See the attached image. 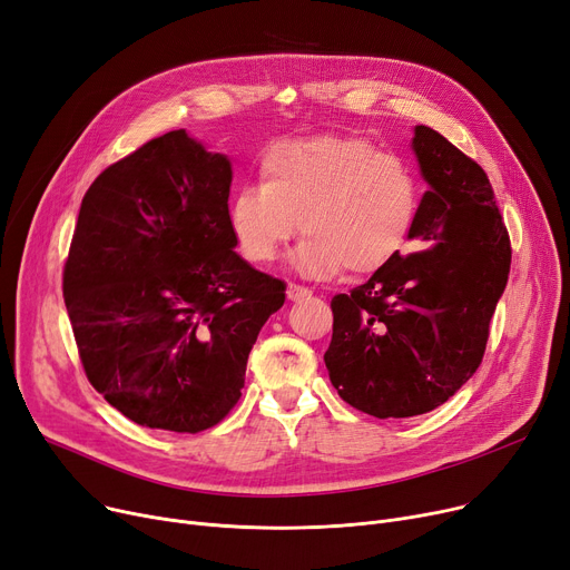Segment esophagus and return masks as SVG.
Listing matches in <instances>:
<instances>
[{
	"label": "esophagus",
	"mask_w": 570,
	"mask_h": 570,
	"mask_svg": "<svg viewBox=\"0 0 570 570\" xmlns=\"http://www.w3.org/2000/svg\"><path fill=\"white\" fill-rule=\"evenodd\" d=\"M286 295H288V301L301 303V301H307V297L312 295V291L307 286H301V284H288Z\"/></svg>",
	"instance_id": "34e87169"
}]
</instances>
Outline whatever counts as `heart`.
I'll use <instances>...</instances> for the list:
<instances>
[{
  "mask_svg": "<svg viewBox=\"0 0 570 570\" xmlns=\"http://www.w3.org/2000/svg\"><path fill=\"white\" fill-rule=\"evenodd\" d=\"M423 189L413 166L365 138L284 140L261 159V183L239 187L228 226L249 263H269L301 230L295 265L312 277L346 267L370 275L406 247Z\"/></svg>",
  "mask_w": 570,
  "mask_h": 570,
  "instance_id": "heart-1",
  "label": "heart"
}]
</instances>
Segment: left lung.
Returning <instances> with one entry per match:
<instances>
[{"label": "left lung", "mask_w": 570, "mask_h": 570, "mask_svg": "<svg viewBox=\"0 0 570 570\" xmlns=\"http://www.w3.org/2000/svg\"><path fill=\"white\" fill-rule=\"evenodd\" d=\"M413 153L430 185L411 230L423 249L333 297L323 355L340 397L374 417L421 415L460 391L483 363L511 273L488 173L423 125Z\"/></svg>", "instance_id": "8db88e82"}]
</instances>
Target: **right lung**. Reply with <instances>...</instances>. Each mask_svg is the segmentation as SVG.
I'll list each match as a JSON object with an SVG mask.
<instances>
[{
  "label": "right lung",
  "mask_w": 570,
  "mask_h": 570,
  "mask_svg": "<svg viewBox=\"0 0 570 570\" xmlns=\"http://www.w3.org/2000/svg\"><path fill=\"white\" fill-rule=\"evenodd\" d=\"M230 161L179 131L87 189L62 291L87 381L129 421L196 434L237 404L286 284L235 254Z\"/></svg>",
  "instance_id": "1"
}]
</instances>
